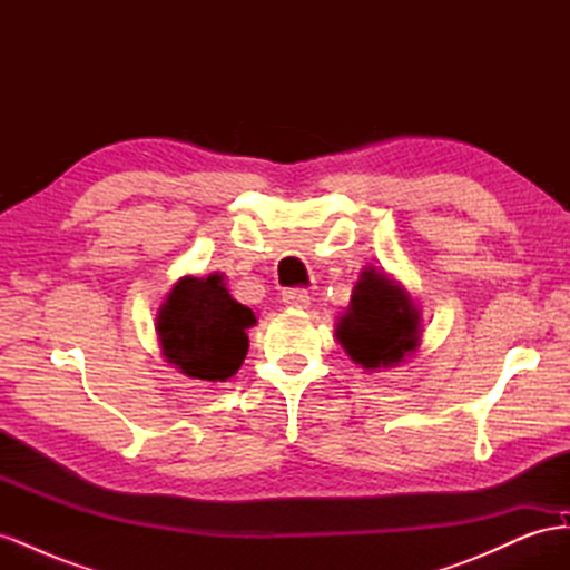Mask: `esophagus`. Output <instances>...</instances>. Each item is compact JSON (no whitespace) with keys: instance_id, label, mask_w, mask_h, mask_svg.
I'll use <instances>...</instances> for the list:
<instances>
[{"instance_id":"obj_1","label":"esophagus","mask_w":570,"mask_h":570,"mask_svg":"<svg viewBox=\"0 0 570 570\" xmlns=\"http://www.w3.org/2000/svg\"><path fill=\"white\" fill-rule=\"evenodd\" d=\"M283 302L292 308H306L308 302H312V297H308V292L302 287H287V289H283Z\"/></svg>"}]
</instances>
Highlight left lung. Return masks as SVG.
<instances>
[{
	"label": "left lung",
	"instance_id": "1",
	"mask_svg": "<svg viewBox=\"0 0 570 570\" xmlns=\"http://www.w3.org/2000/svg\"><path fill=\"white\" fill-rule=\"evenodd\" d=\"M347 354L364 368H385L419 347V312L404 289L375 271L361 273L352 308L337 325Z\"/></svg>",
	"mask_w": 570,
	"mask_h": 570
}]
</instances>
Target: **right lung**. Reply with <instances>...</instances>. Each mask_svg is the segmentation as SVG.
Masks as SVG:
<instances>
[{
    "label": "right lung",
    "mask_w": 570,
    "mask_h": 570,
    "mask_svg": "<svg viewBox=\"0 0 570 570\" xmlns=\"http://www.w3.org/2000/svg\"><path fill=\"white\" fill-rule=\"evenodd\" d=\"M256 323L252 308L237 304L223 275L183 278L170 292L159 314L164 356L185 375L199 381H228L243 366Z\"/></svg>",
    "instance_id": "obj_1"
}]
</instances>
